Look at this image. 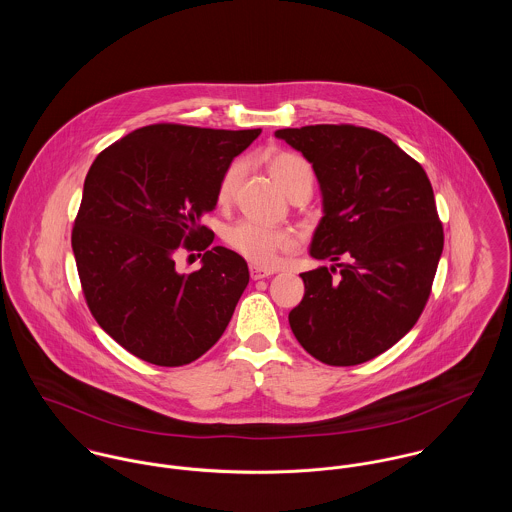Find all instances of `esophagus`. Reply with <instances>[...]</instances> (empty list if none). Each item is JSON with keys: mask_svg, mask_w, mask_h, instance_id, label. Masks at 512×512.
Listing matches in <instances>:
<instances>
[{"mask_svg": "<svg viewBox=\"0 0 512 512\" xmlns=\"http://www.w3.org/2000/svg\"><path fill=\"white\" fill-rule=\"evenodd\" d=\"M272 274H274V270H266V268H260V266H250L252 280H262V278H268Z\"/></svg>", "mask_w": 512, "mask_h": 512, "instance_id": "34e87169", "label": "esophagus"}]
</instances>
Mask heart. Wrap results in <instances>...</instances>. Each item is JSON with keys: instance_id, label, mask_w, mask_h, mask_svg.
I'll return each instance as SVG.
<instances>
[{"instance_id": "b5f03b06", "label": "heart", "mask_w": 512, "mask_h": 512, "mask_svg": "<svg viewBox=\"0 0 512 512\" xmlns=\"http://www.w3.org/2000/svg\"><path fill=\"white\" fill-rule=\"evenodd\" d=\"M266 165L274 181L290 193L299 183H311V165L292 151H272L266 157ZM242 175V165L232 163L222 175L219 185V201H230L238 179ZM226 242L258 266H274L282 252H290L295 246V236L284 228H268L252 220H240L226 232Z\"/></svg>"}]
</instances>
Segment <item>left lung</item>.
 I'll return each instance as SVG.
<instances>
[{
  "label": "left lung",
  "mask_w": 512,
  "mask_h": 512,
  "mask_svg": "<svg viewBox=\"0 0 512 512\" xmlns=\"http://www.w3.org/2000/svg\"><path fill=\"white\" fill-rule=\"evenodd\" d=\"M276 138L313 167L323 217L309 256L333 262L301 274L305 293L290 327L317 361L361 365L416 325L432 292L443 250L432 183L374 130L319 124L278 130Z\"/></svg>",
  "instance_id": "left-lung-1"
}]
</instances>
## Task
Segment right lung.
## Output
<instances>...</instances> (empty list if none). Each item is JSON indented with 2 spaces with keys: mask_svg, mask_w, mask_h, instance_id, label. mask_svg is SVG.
<instances>
[{
  "mask_svg": "<svg viewBox=\"0 0 512 512\" xmlns=\"http://www.w3.org/2000/svg\"><path fill=\"white\" fill-rule=\"evenodd\" d=\"M260 132L153 124L94 159L74 260L94 319L138 359L189 365L224 333L250 272L240 254L211 248L215 234L201 219L215 211L232 159ZM181 243L206 250L201 271L176 272Z\"/></svg>",
  "mask_w": 512,
  "mask_h": 512,
  "instance_id": "obj_1",
  "label": "right lung"
}]
</instances>
